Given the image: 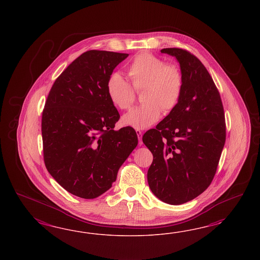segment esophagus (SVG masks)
<instances>
[{"mask_svg":"<svg viewBox=\"0 0 260 260\" xmlns=\"http://www.w3.org/2000/svg\"><path fill=\"white\" fill-rule=\"evenodd\" d=\"M136 134H137V136H138V141H139V144L142 145L143 144V141H142V132L141 131H139V129H137L136 131Z\"/></svg>","mask_w":260,"mask_h":260,"instance_id":"34e87169","label":"esophagus"}]
</instances>
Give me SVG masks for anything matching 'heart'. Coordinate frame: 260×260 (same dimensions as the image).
Listing matches in <instances>:
<instances>
[{
	"label": "heart",
	"instance_id": "heart-1",
	"mask_svg": "<svg viewBox=\"0 0 260 260\" xmlns=\"http://www.w3.org/2000/svg\"><path fill=\"white\" fill-rule=\"evenodd\" d=\"M132 86L117 72L107 81V94L113 106L127 110L134 100V91H142L143 105L129 110L122 117V124L144 129L156 123L161 110L169 112L179 102L183 89V75L173 63H166L157 56L142 52L127 67Z\"/></svg>",
	"mask_w": 260,
	"mask_h": 260
}]
</instances>
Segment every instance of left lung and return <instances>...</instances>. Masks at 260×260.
<instances>
[{"label": "left lung", "mask_w": 260, "mask_h": 260, "mask_svg": "<svg viewBox=\"0 0 260 260\" xmlns=\"http://www.w3.org/2000/svg\"><path fill=\"white\" fill-rule=\"evenodd\" d=\"M183 75L181 97L156 128L142 140L153 155L148 171L151 191L161 201L180 205L212 183L226 140L220 94L199 59L181 48H163Z\"/></svg>", "instance_id": "8db88e82"}]
</instances>
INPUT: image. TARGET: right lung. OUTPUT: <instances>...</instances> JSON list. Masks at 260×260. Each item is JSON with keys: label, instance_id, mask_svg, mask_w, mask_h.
Listing matches in <instances>:
<instances>
[{"label": "right lung", "instance_id": "1", "mask_svg": "<svg viewBox=\"0 0 260 260\" xmlns=\"http://www.w3.org/2000/svg\"><path fill=\"white\" fill-rule=\"evenodd\" d=\"M128 54L89 50L56 79L42 116L44 160L50 175L76 197L93 199L111 188L138 144L133 127L115 131L118 110L107 81Z\"/></svg>", "mask_w": 260, "mask_h": 260}]
</instances>
